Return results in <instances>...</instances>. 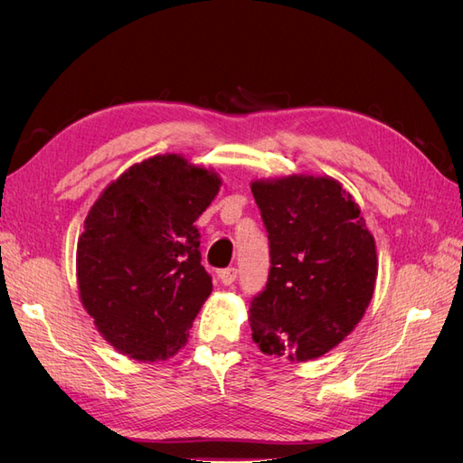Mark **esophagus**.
Here are the masks:
<instances>
[{
	"label": "esophagus",
	"mask_w": 463,
	"mask_h": 463,
	"mask_svg": "<svg viewBox=\"0 0 463 463\" xmlns=\"http://www.w3.org/2000/svg\"><path fill=\"white\" fill-rule=\"evenodd\" d=\"M218 278H220V282H222L223 286H230V284L235 282L237 269H235V266H230V269H223V270L218 272Z\"/></svg>",
	"instance_id": "34e87169"
}]
</instances>
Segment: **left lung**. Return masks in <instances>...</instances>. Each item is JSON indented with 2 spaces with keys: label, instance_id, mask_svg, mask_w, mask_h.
<instances>
[{
  "label": "left lung",
  "instance_id": "left-lung-1",
  "mask_svg": "<svg viewBox=\"0 0 463 463\" xmlns=\"http://www.w3.org/2000/svg\"><path fill=\"white\" fill-rule=\"evenodd\" d=\"M269 232L270 270L249 307L260 352L307 361L355 328L374 291L376 249L352 194L332 177L250 184Z\"/></svg>",
  "mask_w": 463,
  "mask_h": 463
}]
</instances>
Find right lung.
I'll return each instance as SVG.
<instances>
[{
  "label": "right lung",
  "mask_w": 463,
  "mask_h": 463,
  "mask_svg": "<svg viewBox=\"0 0 463 463\" xmlns=\"http://www.w3.org/2000/svg\"><path fill=\"white\" fill-rule=\"evenodd\" d=\"M220 177L175 154L131 165L108 185L77 245L80 301L104 338L137 361L167 359L213 291L194 222Z\"/></svg>",
  "instance_id": "right-lung-1"
}]
</instances>
